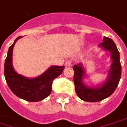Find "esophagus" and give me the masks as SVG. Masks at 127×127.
Returning a JSON list of instances; mask_svg holds the SVG:
<instances>
[{"instance_id":"34e87169","label":"esophagus","mask_w":127,"mask_h":127,"mask_svg":"<svg viewBox=\"0 0 127 127\" xmlns=\"http://www.w3.org/2000/svg\"><path fill=\"white\" fill-rule=\"evenodd\" d=\"M72 62L71 60H67L64 63V65L66 67H70V66H72Z\"/></svg>"}]
</instances>
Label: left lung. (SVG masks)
<instances>
[{
    "instance_id": "obj_1",
    "label": "left lung",
    "mask_w": 127,
    "mask_h": 127,
    "mask_svg": "<svg viewBox=\"0 0 127 127\" xmlns=\"http://www.w3.org/2000/svg\"><path fill=\"white\" fill-rule=\"evenodd\" d=\"M100 47L109 51L112 59L108 78L103 85L98 88H88L83 83V78L85 76L83 64H78L73 66V80L76 93L81 100L87 102H98L109 97L114 92L121 78L122 66L120 57L115 43L111 39L104 36Z\"/></svg>"
}]
</instances>
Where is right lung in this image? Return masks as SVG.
Instances as JSON below:
<instances>
[{"label":"right lung","instance_id":"obj_1","mask_svg":"<svg viewBox=\"0 0 127 127\" xmlns=\"http://www.w3.org/2000/svg\"><path fill=\"white\" fill-rule=\"evenodd\" d=\"M21 37L16 39L8 52L4 67L6 83L12 92L20 98L29 102L42 101L51 93L52 82L63 72L64 66H52L35 78H26L19 75L13 67L12 55L13 47Z\"/></svg>","mask_w":127,"mask_h":127}]
</instances>
